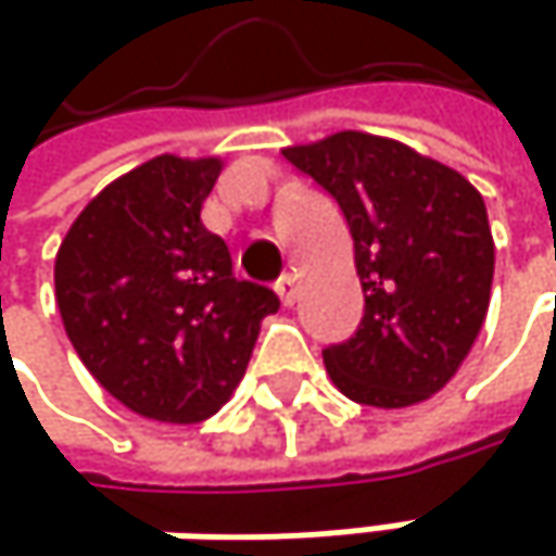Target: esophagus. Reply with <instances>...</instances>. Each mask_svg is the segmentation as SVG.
<instances>
[{"instance_id":"obj_1","label":"esophagus","mask_w":556,"mask_h":556,"mask_svg":"<svg viewBox=\"0 0 556 556\" xmlns=\"http://www.w3.org/2000/svg\"><path fill=\"white\" fill-rule=\"evenodd\" d=\"M277 295L282 305H292L295 295H299V279L292 277V274H282V277L277 279Z\"/></svg>"}]
</instances>
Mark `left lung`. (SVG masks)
<instances>
[{"instance_id": "left-lung-1", "label": "left lung", "mask_w": 556, "mask_h": 556, "mask_svg": "<svg viewBox=\"0 0 556 556\" xmlns=\"http://www.w3.org/2000/svg\"><path fill=\"white\" fill-rule=\"evenodd\" d=\"M282 157L341 205L364 286L354 338L321 351L348 399L405 408L460 370L490 308L496 244L483 195L402 141L338 131Z\"/></svg>"}]
</instances>
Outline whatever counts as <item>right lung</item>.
I'll return each mask as SVG.
<instances>
[{
  "instance_id": "add662e5",
  "label": "right lung",
  "mask_w": 556,
  "mask_h": 556,
  "mask_svg": "<svg viewBox=\"0 0 556 556\" xmlns=\"http://www.w3.org/2000/svg\"><path fill=\"white\" fill-rule=\"evenodd\" d=\"M218 157L161 154L109 182L70 225L54 295L99 387L141 418L195 425L238 389L274 289L235 279L202 225Z\"/></svg>"
}]
</instances>
